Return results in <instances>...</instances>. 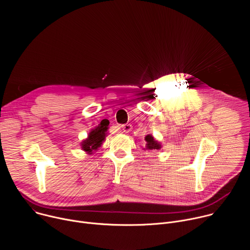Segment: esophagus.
Wrapping results in <instances>:
<instances>
[{
	"label": "esophagus",
	"mask_w": 250,
	"mask_h": 250,
	"mask_svg": "<svg viewBox=\"0 0 250 250\" xmlns=\"http://www.w3.org/2000/svg\"><path fill=\"white\" fill-rule=\"evenodd\" d=\"M132 129V125H124L123 126H122V130H123V132H125V133H127V132H129L130 130Z\"/></svg>",
	"instance_id": "esophagus-1"
}]
</instances>
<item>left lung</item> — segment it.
<instances>
[{
	"label": "left lung",
	"mask_w": 250,
	"mask_h": 250,
	"mask_svg": "<svg viewBox=\"0 0 250 250\" xmlns=\"http://www.w3.org/2000/svg\"><path fill=\"white\" fill-rule=\"evenodd\" d=\"M145 139L146 141V147L144 148V150H153V149L159 150L162 147L160 142H158L151 134H147Z\"/></svg>",
	"instance_id": "obj_1"
}]
</instances>
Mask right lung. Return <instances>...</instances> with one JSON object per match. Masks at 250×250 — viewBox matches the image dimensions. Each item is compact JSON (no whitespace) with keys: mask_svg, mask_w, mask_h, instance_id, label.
Returning a JSON list of instances; mask_svg holds the SVG:
<instances>
[{"mask_svg":"<svg viewBox=\"0 0 250 250\" xmlns=\"http://www.w3.org/2000/svg\"><path fill=\"white\" fill-rule=\"evenodd\" d=\"M108 124L102 121L98 126L91 129L88 137L81 142V148L87 154H93L99 147H101L103 141L105 139L108 133Z\"/></svg>","mask_w":250,"mask_h":250,"instance_id":"right-lung-1","label":"right lung"}]
</instances>
